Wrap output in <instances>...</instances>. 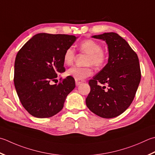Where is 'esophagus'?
Wrapping results in <instances>:
<instances>
[{"label":"esophagus","instance_id":"1","mask_svg":"<svg viewBox=\"0 0 155 155\" xmlns=\"http://www.w3.org/2000/svg\"><path fill=\"white\" fill-rule=\"evenodd\" d=\"M84 80H75V83H76V85L78 86L79 84H81V83H84Z\"/></svg>","mask_w":155,"mask_h":155}]
</instances>
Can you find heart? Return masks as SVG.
<instances>
[{"label":"heart","mask_w":155,"mask_h":155,"mask_svg":"<svg viewBox=\"0 0 155 155\" xmlns=\"http://www.w3.org/2000/svg\"><path fill=\"white\" fill-rule=\"evenodd\" d=\"M78 49L87 55L84 62L87 66L84 67L72 66L66 71V75L74 78L75 80H83L93 74V69L90 65L95 68H100L105 65L107 54L105 50L102 49L101 44L93 39H85L81 41L78 45ZM74 56L73 48H68L63 54L64 63L66 65H71L73 62Z\"/></svg>","instance_id":"1"}]
</instances>
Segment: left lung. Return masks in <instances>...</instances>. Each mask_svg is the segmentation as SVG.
<instances>
[{
  "mask_svg": "<svg viewBox=\"0 0 155 155\" xmlns=\"http://www.w3.org/2000/svg\"><path fill=\"white\" fill-rule=\"evenodd\" d=\"M92 38L107 44L108 62L89 84L87 107L104 118H112L125 111L134 99L140 82L141 72L137 54L116 33H104Z\"/></svg>",
  "mask_w": 155,
  "mask_h": 155,
  "instance_id": "1",
  "label": "left lung"
}]
</instances>
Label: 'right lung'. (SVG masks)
<instances>
[{"instance_id": "right-lung-1", "label": "right lung", "mask_w": 155, "mask_h": 155, "mask_svg": "<svg viewBox=\"0 0 155 155\" xmlns=\"http://www.w3.org/2000/svg\"><path fill=\"white\" fill-rule=\"evenodd\" d=\"M77 38L65 34L38 33L18 51L14 84L23 107L35 117L46 118L62 110L66 97L75 87L72 77L51 84L65 71L63 54Z\"/></svg>"}]
</instances>
